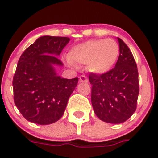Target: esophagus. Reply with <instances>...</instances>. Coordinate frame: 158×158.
Wrapping results in <instances>:
<instances>
[{
	"mask_svg": "<svg viewBox=\"0 0 158 158\" xmlns=\"http://www.w3.org/2000/svg\"><path fill=\"white\" fill-rule=\"evenodd\" d=\"M79 81H80V82H85V83L88 81V77L85 75H81L80 77H79Z\"/></svg>",
	"mask_w": 158,
	"mask_h": 158,
	"instance_id": "34e87169",
	"label": "esophagus"
}]
</instances>
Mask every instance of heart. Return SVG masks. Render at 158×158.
I'll return each instance as SVG.
<instances>
[{
    "label": "heart",
    "instance_id": "1",
    "mask_svg": "<svg viewBox=\"0 0 158 158\" xmlns=\"http://www.w3.org/2000/svg\"><path fill=\"white\" fill-rule=\"evenodd\" d=\"M119 54V46L115 40H92L73 46L68 53L70 64L87 65L88 71L101 75L110 71Z\"/></svg>",
    "mask_w": 158,
    "mask_h": 158
}]
</instances>
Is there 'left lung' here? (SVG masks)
<instances>
[{
    "mask_svg": "<svg viewBox=\"0 0 158 158\" xmlns=\"http://www.w3.org/2000/svg\"><path fill=\"white\" fill-rule=\"evenodd\" d=\"M114 68L104 74H89L91 104L98 118L109 123H124L134 113L139 94L138 70L131 51L121 39Z\"/></svg>",
    "mask_w": 158,
    "mask_h": 158,
    "instance_id": "left-lung-1",
    "label": "left lung"
}]
</instances>
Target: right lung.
Wrapping results in <instances>:
<instances>
[{"instance_id":"right-lung-1","label":"right lung","mask_w":158,"mask_h":158,"mask_svg":"<svg viewBox=\"0 0 158 158\" xmlns=\"http://www.w3.org/2000/svg\"><path fill=\"white\" fill-rule=\"evenodd\" d=\"M69 41L67 37L41 36L19 58L12 82L14 102L28 121L48 125L64 115L78 78H62L53 66H63L57 56Z\"/></svg>"}]
</instances>
